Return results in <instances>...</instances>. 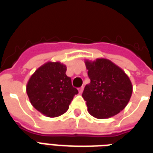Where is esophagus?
Returning a JSON list of instances; mask_svg holds the SVG:
<instances>
[{"mask_svg": "<svg viewBox=\"0 0 153 153\" xmlns=\"http://www.w3.org/2000/svg\"><path fill=\"white\" fill-rule=\"evenodd\" d=\"M83 90H84V87H83V86L80 87V88H79V93H80V94H82V92H83Z\"/></svg>", "mask_w": 153, "mask_h": 153, "instance_id": "obj_1", "label": "esophagus"}]
</instances>
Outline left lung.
<instances>
[{
  "label": "left lung",
  "mask_w": 153,
  "mask_h": 153,
  "mask_svg": "<svg viewBox=\"0 0 153 153\" xmlns=\"http://www.w3.org/2000/svg\"><path fill=\"white\" fill-rule=\"evenodd\" d=\"M91 82L82 93L89 114L108 119L123 110L133 93V85L122 68L106 58L85 60Z\"/></svg>",
  "instance_id": "8db88e82"
}]
</instances>
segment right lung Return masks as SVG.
Returning <instances> with one entry per match:
<instances>
[{
	"label": "right lung",
	"mask_w": 153,
	"mask_h": 153,
	"mask_svg": "<svg viewBox=\"0 0 153 153\" xmlns=\"http://www.w3.org/2000/svg\"><path fill=\"white\" fill-rule=\"evenodd\" d=\"M67 67L60 62H48L37 69L27 82L31 105L45 116L63 114L78 91L66 75Z\"/></svg>",
	"instance_id": "1"
}]
</instances>
